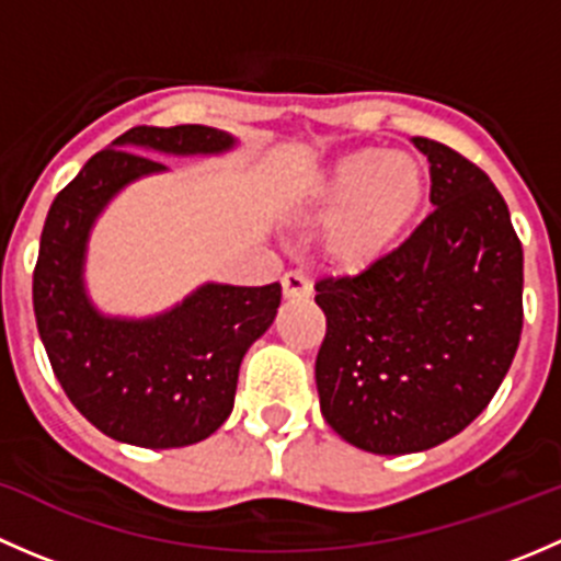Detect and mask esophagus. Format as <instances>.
<instances>
[{
    "mask_svg": "<svg viewBox=\"0 0 561 561\" xmlns=\"http://www.w3.org/2000/svg\"><path fill=\"white\" fill-rule=\"evenodd\" d=\"M282 293H285V298H307L312 293L309 276L304 271H287L282 276Z\"/></svg>",
    "mask_w": 561,
    "mask_h": 561,
    "instance_id": "1",
    "label": "esophagus"
}]
</instances>
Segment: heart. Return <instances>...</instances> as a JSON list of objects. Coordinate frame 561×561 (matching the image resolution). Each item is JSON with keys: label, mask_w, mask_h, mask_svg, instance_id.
Returning a JSON list of instances; mask_svg holds the SVG:
<instances>
[{"label": "heart", "mask_w": 561, "mask_h": 561, "mask_svg": "<svg viewBox=\"0 0 561 561\" xmlns=\"http://www.w3.org/2000/svg\"><path fill=\"white\" fill-rule=\"evenodd\" d=\"M428 171L407 151L358 149L309 184L307 211L331 219L325 257L344 274L386 260L404 241L428 197Z\"/></svg>", "instance_id": "b5f03b06"}]
</instances>
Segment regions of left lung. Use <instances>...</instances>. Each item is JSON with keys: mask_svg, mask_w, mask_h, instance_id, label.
Masks as SVG:
<instances>
[{"mask_svg": "<svg viewBox=\"0 0 561 561\" xmlns=\"http://www.w3.org/2000/svg\"><path fill=\"white\" fill-rule=\"evenodd\" d=\"M412 144L432 162L434 211L377 265L314 285L322 417L380 456L463 432L505 380L524 328V249L505 197L450 146Z\"/></svg>", "mask_w": 561, "mask_h": 561, "instance_id": "obj_1", "label": "left lung"}]
</instances>
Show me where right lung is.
<instances>
[{"instance_id": "obj_1", "label": "right lung", "mask_w": 561, "mask_h": 561, "mask_svg": "<svg viewBox=\"0 0 561 561\" xmlns=\"http://www.w3.org/2000/svg\"><path fill=\"white\" fill-rule=\"evenodd\" d=\"M230 146L228 133L203 124L133 127L81 168L45 217L32 276L39 339L67 399L118 443L184 448L217 432L233 410L241 358L279 309V282L203 285L151 320L103 317L83 290V252L98 214L124 184L165 171L129 149L217 154Z\"/></svg>"}]
</instances>
